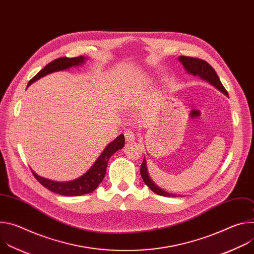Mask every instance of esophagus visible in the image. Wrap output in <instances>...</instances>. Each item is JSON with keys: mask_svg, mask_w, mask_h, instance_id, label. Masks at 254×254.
<instances>
[{"mask_svg": "<svg viewBox=\"0 0 254 254\" xmlns=\"http://www.w3.org/2000/svg\"><path fill=\"white\" fill-rule=\"evenodd\" d=\"M124 134H125L126 140H127V141H132V140H134V138H135L133 131H132L131 129H129V128L126 129V130L124 131Z\"/></svg>", "mask_w": 254, "mask_h": 254, "instance_id": "1", "label": "esophagus"}]
</instances>
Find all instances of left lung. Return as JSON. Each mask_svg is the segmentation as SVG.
Here are the masks:
<instances>
[{
  "mask_svg": "<svg viewBox=\"0 0 254 254\" xmlns=\"http://www.w3.org/2000/svg\"><path fill=\"white\" fill-rule=\"evenodd\" d=\"M179 60L182 62L185 69L188 71V73L200 76L202 79L208 81L209 83L214 85L217 89H219L220 91H222L223 93L228 95L227 90L225 89V87L221 83L218 75H217V73H216V71L214 70V68L207 61H205L203 59H200V58L189 57V56H180ZM140 176L143 180L144 184H146L153 192H155V193H157L158 195H161V196H168V197L169 196H174L170 193H167L166 191L162 190L161 188H159L158 186H156L154 184V182L151 180V178L149 176V173H148V170H147V162H146V160H144V158H143L142 164L140 166Z\"/></svg>",
  "mask_w": 254,
  "mask_h": 254,
  "instance_id": "left-lung-1",
  "label": "left lung"
}]
</instances>
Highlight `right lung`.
I'll list each match as a JSON object with an SVG mask.
<instances>
[{"mask_svg":"<svg viewBox=\"0 0 254 254\" xmlns=\"http://www.w3.org/2000/svg\"><path fill=\"white\" fill-rule=\"evenodd\" d=\"M85 58L83 56H78L73 58H67V57L57 58L54 61L48 63L43 69H41L38 73L28 82V86L33 82H35L36 80H38L39 78L49 73H52V72L64 70L72 66H78L82 64ZM124 146H125V135L120 134L115 140H113L104 149V151L96 160V162L93 164V166L83 176H81L80 178L74 181H71V182H66V183L54 182V181L38 176L34 171H32V173L41 185H43L48 190L54 193H57L59 195L81 196L84 194H88L93 192L98 187V185L102 182V180L105 176L108 160H110V158L116 152L123 149Z\"/></svg>","mask_w":254,"mask_h":254,"instance_id":"add662e5","label":"right lung"}]
</instances>
